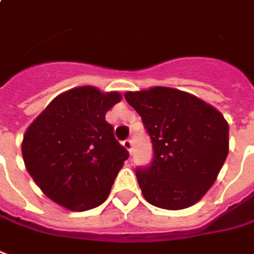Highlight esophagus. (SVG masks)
<instances>
[{"label": "esophagus", "mask_w": 254, "mask_h": 254, "mask_svg": "<svg viewBox=\"0 0 254 254\" xmlns=\"http://www.w3.org/2000/svg\"><path fill=\"white\" fill-rule=\"evenodd\" d=\"M124 147H125L127 151L132 154V150H133V141H132V139L124 140Z\"/></svg>", "instance_id": "34e87169"}]
</instances>
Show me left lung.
<instances>
[{"instance_id":"left-lung-1","label":"left lung","mask_w":254,"mask_h":254,"mask_svg":"<svg viewBox=\"0 0 254 254\" xmlns=\"http://www.w3.org/2000/svg\"><path fill=\"white\" fill-rule=\"evenodd\" d=\"M152 143V161L136 176L145 201L179 210L198 202L228 155V124L219 111L182 90L155 86L125 93Z\"/></svg>"}]
</instances>
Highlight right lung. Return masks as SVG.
Wrapping results in <instances>:
<instances>
[{"label":"right lung","instance_id":"add662e5","mask_svg":"<svg viewBox=\"0 0 254 254\" xmlns=\"http://www.w3.org/2000/svg\"><path fill=\"white\" fill-rule=\"evenodd\" d=\"M121 100L93 86L53 99L24 134L30 176L52 201L75 212L102 205L129 152L115 139L106 113Z\"/></svg>","mask_w":254,"mask_h":254}]
</instances>
